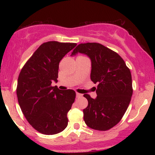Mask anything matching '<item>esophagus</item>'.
Instances as JSON below:
<instances>
[{"label":"esophagus","mask_w":155,"mask_h":155,"mask_svg":"<svg viewBox=\"0 0 155 155\" xmlns=\"http://www.w3.org/2000/svg\"><path fill=\"white\" fill-rule=\"evenodd\" d=\"M83 96L82 94H80L79 92H76V97H81Z\"/></svg>","instance_id":"34e87169"}]
</instances>
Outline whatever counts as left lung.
I'll use <instances>...</instances> for the list:
<instances>
[{
  "instance_id": "8db88e82",
  "label": "left lung",
  "mask_w": 155,
  "mask_h": 155,
  "mask_svg": "<svg viewBox=\"0 0 155 155\" xmlns=\"http://www.w3.org/2000/svg\"><path fill=\"white\" fill-rule=\"evenodd\" d=\"M79 52L90 58V79L95 84L98 83L96 98L84 95L88 101L87 107L83 110L84 120L90 128L108 130L120 122L130 102V71L117 52L101 44H80L71 56Z\"/></svg>"
}]
</instances>
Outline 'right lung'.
Returning a JSON list of instances; mask_svg holds the SVG:
<instances>
[{
    "instance_id": "add662e5",
    "label": "right lung",
    "mask_w": 155,
    "mask_h": 155,
    "mask_svg": "<svg viewBox=\"0 0 155 155\" xmlns=\"http://www.w3.org/2000/svg\"><path fill=\"white\" fill-rule=\"evenodd\" d=\"M76 46L58 41L42 44L19 73L17 87L19 106L28 122L42 134H57L68 125L67 114L76 92L61 91L51 84L58 81L60 60Z\"/></svg>"
}]
</instances>
